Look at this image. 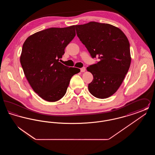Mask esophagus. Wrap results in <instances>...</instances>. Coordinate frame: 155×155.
Listing matches in <instances>:
<instances>
[{"label": "esophagus", "mask_w": 155, "mask_h": 155, "mask_svg": "<svg viewBox=\"0 0 155 155\" xmlns=\"http://www.w3.org/2000/svg\"><path fill=\"white\" fill-rule=\"evenodd\" d=\"M81 72H85V70H86V68H85V67H82L81 69Z\"/></svg>", "instance_id": "obj_1"}]
</instances>
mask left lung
I'll list each match as a JSON object with an SVG mask.
<instances>
[{"label":"left lung","mask_w":155,"mask_h":155,"mask_svg":"<svg viewBox=\"0 0 155 155\" xmlns=\"http://www.w3.org/2000/svg\"><path fill=\"white\" fill-rule=\"evenodd\" d=\"M75 27L91 57L99 59L87 68L94 76L89 92L99 99L109 97L119 88L130 66L129 41L121 30L109 24L91 21Z\"/></svg>","instance_id":"1"}]
</instances>
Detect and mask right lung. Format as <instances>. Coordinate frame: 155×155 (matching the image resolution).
I'll return each mask as SVG.
<instances>
[{
    "label": "right lung",
    "instance_id": "obj_1",
    "mask_svg": "<svg viewBox=\"0 0 155 155\" xmlns=\"http://www.w3.org/2000/svg\"><path fill=\"white\" fill-rule=\"evenodd\" d=\"M75 36V25L50 28L32 34L22 45L20 63L25 76L34 92L46 101L61 99L71 77L80 71L59 62Z\"/></svg>",
    "mask_w": 155,
    "mask_h": 155
}]
</instances>
